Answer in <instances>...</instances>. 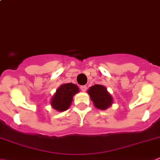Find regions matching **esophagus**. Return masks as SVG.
<instances>
[{
    "mask_svg": "<svg viewBox=\"0 0 160 160\" xmlns=\"http://www.w3.org/2000/svg\"><path fill=\"white\" fill-rule=\"evenodd\" d=\"M80 89H81L82 91L85 92L86 90V86H80Z\"/></svg>",
    "mask_w": 160,
    "mask_h": 160,
    "instance_id": "1",
    "label": "esophagus"
}]
</instances>
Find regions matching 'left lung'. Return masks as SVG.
Instances as JSON below:
<instances>
[{"label": "left lung", "instance_id": "left-lung-1", "mask_svg": "<svg viewBox=\"0 0 160 160\" xmlns=\"http://www.w3.org/2000/svg\"><path fill=\"white\" fill-rule=\"evenodd\" d=\"M90 99L93 102V105L97 109L105 110L113 103V98L112 95L108 92L106 87L102 85H94L90 86L87 90Z\"/></svg>", "mask_w": 160, "mask_h": 160}]
</instances>
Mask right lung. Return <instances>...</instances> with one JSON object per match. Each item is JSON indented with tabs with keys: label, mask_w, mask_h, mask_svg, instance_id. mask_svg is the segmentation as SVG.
<instances>
[{
	"label": "right lung",
	"mask_w": 160,
	"mask_h": 160,
	"mask_svg": "<svg viewBox=\"0 0 160 160\" xmlns=\"http://www.w3.org/2000/svg\"><path fill=\"white\" fill-rule=\"evenodd\" d=\"M79 92L78 86L73 83H64L56 90L51 99V107L58 112H63L70 108L73 97Z\"/></svg>",
	"instance_id": "1"
}]
</instances>
